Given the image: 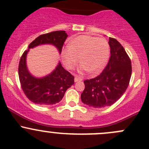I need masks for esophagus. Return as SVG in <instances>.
I'll return each instance as SVG.
<instances>
[{"label":"esophagus","mask_w":149,"mask_h":149,"mask_svg":"<svg viewBox=\"0 0 149 149\" xmlns=\"http://www.w3.org/2000/svg\"><path fill=\"white\" fill-rule=\"evenodd\" d=\"M74 81H75V82H79V81H82V79H81V78H79V77H77V76H76V77H75V79H74Z\"/></svg>","instance_id":"1"}]
</instances>
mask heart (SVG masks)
<instances>
[{
  "label": "heart",
  "instance_id": "heart-1",
  "mask_svg": "<svg viewBox=\"0 0 149 149\" xmlns=\"http://www.w3.org/2000/svg\"><path fill=\"white\" fill-rule=\"evenodd\" d=\"M109 56V45L104 38L80 35L72 39L68 48L62 51L63 63L68 69H73L79 62L81 72L97 73L106 65Z\"/></svg>",
  "mask_w": 149,
  "mask_h": 149
}]
</instances>
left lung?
<instances>
[{
    "label": "left lung",
    "instance_id": "1",
    "mask_svg": "<svg viewBox=\"0 0 149 149\" xmlns=\"http://www.w3.org/2000/svg\"><path fill=\"white\" fill-rule=\"evenodd\" d=\"M110 58L99 76L84 81L81 94L83 103L94 108L111 106L123 96L130 83L131 61L120 43L109 37Z\"/></svg>",
    "mask_w": 149,
    "mask_h": 149
}]
</instances>
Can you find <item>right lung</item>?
<instances>
[{"mask_svg":"<svg viewBox=\"0 0 149 149\" xmlns=\"http://www.w3.org/2000/svg\"><path fill=\"white\" fill-rule=\"evenodd\" d=\"M68 35L65 31H55L42 34L31 42L20 58L19 77L21 86L31 102L40 105H52L58 103L64 97L66 90L74 84V76L65 70L59 63L56 68L45 77L35 78L28 71L26 64L29 49L40 45L51 44L61 53Z\"/></svg>","mask_w":149,"mask_h":149,"instance_id":"add662e5","label":"right lung"}]
</instances>
